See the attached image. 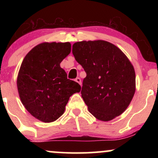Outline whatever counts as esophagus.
<instances>
[{
    "label": "esophagus",
    "mask_w": 158,
    "mask_h": 158,
    "mask_svg": "<svg viewBox=\"0 0 158 158\" xmlns=\"http://www.w3.org/2000/svg\"><path fill=\"white\" fill-rule=\"evenodd\" d=\"M75 81H77V82H78V83H79V85H81V79H80V78L77 77V79H75Z\"/></svg>",
    "instance_id": "obj_1"
}]
</instances>
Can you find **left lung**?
Returning a JSON list of instances; mask_svg holds the SVG:
<instances>
[{"mask_svg": "<svg viewBox=\"0 0 158 158\" xmlns=\"http://www.w3.org/2000/svg\"><path fill=\"white\" fill-rule=\"evenodd\" d=\"M72 52L87 74L81 94L90 113L104 122L122 114L136 90L135 68L124 52L103 40L78 41Z\"/></svg>", "mask_w": 158, "mask_h": 158, "instance_id": "8db88e82", "label": "left lung"}]
</instances>
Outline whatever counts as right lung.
Returning a JSON list of instances; mask_svg holds the SVG:
<instances>
[{
  "label": "right lung",
  "mask_w": 158,
  "mask_h": 158,
  "mask_svg": "<svg viewBox=\"0 0 158 158\" xmlns=\"http://www.w3.org/2000/svg\"><path fill=\"white\" fill-rule=\"evenodd\" d=\"M70 51V42H43L21 63L17 78L19 97L27 111L41 122L59 119L70 96L80 92V85L68 79L60 67Z\"/></svg>",
  "instance_id": "add662e5"
}]
</instances>
